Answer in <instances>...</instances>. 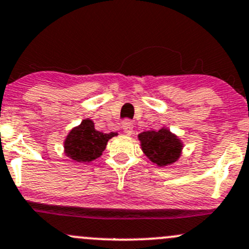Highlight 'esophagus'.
I'll list each match as a JSON object with an SVG mask.
<instances>
[{
	"mask_svg": "<svg viewBox=\"0 0 249 249\" xmlns=\"http://www.w3.org/2000/svg\"><path fill=\"white\" fill-rule=\"evenodd\" d=\"M122 129H123V131L126 133V135H131L133 131V123L129 119L124 120V122H123V125H122Z\"/></svg>",
	"mask_w": 249,
	"mask_h": 249,
	"instance_id": "obj_1",
	"label": "esophagus"
}]
</instances>
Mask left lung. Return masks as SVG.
Here are the masks:
<instances>
[{
    "label": "left lung",
    "mask_w": 249,
    "mask_h": 249,
    "mask_svg": "<svg viewBox=\"0 0 249 249\" xmlns=\"http://www.w3.org/2000/svg\"><path fill=\"white\" fill-rule=\"evenodd\" d=\"M138 140L146 158L159 167L174 163L181 155L182 142L166 127L140 133Z\"/></svg>",
    "instance_id": "left-lung-1"
}]
</instances>
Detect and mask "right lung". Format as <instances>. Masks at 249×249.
Returning <instances> with one entry per match:
<instances>
[{"mask_svg":"<svg viewBox=\"0 0 249 249\" xmlns=\"http://www.w3.org/2000/svg\"><path fill=\"white\" fill-rule=\"evenodd\" d=\"M117 135V132L98 131L94 127V123L87 118L68 133L64 141V153L72 161L88 163L100 158L107 142Z\"/></svg>","mask_w":249,"mask_h":249,"instance_id":"right-lung-1","label":"right lung"}]
</instances>
